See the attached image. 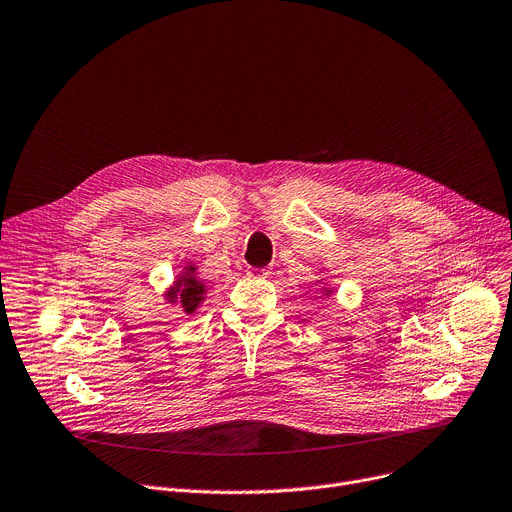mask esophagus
I'll return each mask as SVG.
<instances>
[{
	"mask_svg": "<svg viewBox=\"0 0 512 512\" xmlns=\"http://www.w3.org/2000/svg\"><path fill=\"white\" fill-rule=\"evenodd\" d=\"M247 274H249V276H255V278H267L272 272H270V267H251V270H249Z\"/></svg>",
	"mask_w": 512,
	"mask_h": 512,
	"instance_id": "obj_1",
	"label": "esophagus"
}]
</instances>
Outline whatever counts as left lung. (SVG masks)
Returning a JSON list of instances; mask_svg holds the SVG:
<instances>
[{
	"label": "left lung",
	"mask_w": 512,
	"mask_h": 512,
	"mask_svg": "<svg viewBox=\"0 0 512 512\" xmlns=\"http://www.w3.org/2000/svg\"><path fill=\"white\" fill-rule=\"evenodd\" d=\"M330 292H332V290H326V294H330Z\"/></svg>",
	"instance_id": "1"
}]
</instances>
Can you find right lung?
Instances as JSON below:
<instances>
[{"label": "right lung", "instance_id": "1", "mask_svg": "<svg viewBox=\"0 0 512 512\" xmlns=\"http://www.w3.org/2000/svg\"><path fill=\"white\" fill-rule=\"evenodd\" d=\"M197 267L191 263L184 267L182 276L174 282V286L166 292L168 303H180L184 313H195V309L203 303L205 299V284L195 276Z\"/></svg>", "mask_w": 512, "mask_h": 512}]
</instances>
